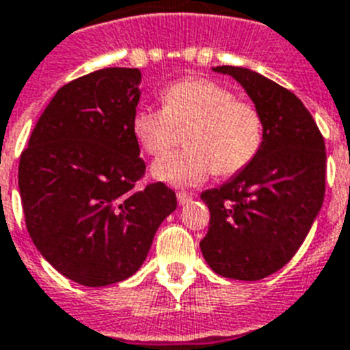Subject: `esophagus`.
Segmentation results:
<instances>
[{"label": "esophagus", "instance_id": "34e87169", "mask_svg": "<svg viewBox=\"0 0 350 350\" xmlns=\"http://www.w3.org/2000/svg\"><path fill=\"white\" fill-rule=\"evenodd\" d=\"M192 201V194H187V192H178V203L187 204Z\"/></svg>", "mask_w": 350, "mask_h": 350}]
</instances>
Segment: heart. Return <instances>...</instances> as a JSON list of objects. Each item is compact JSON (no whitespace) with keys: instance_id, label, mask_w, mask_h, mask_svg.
Masks as SVG:
<instances>
[{"instance_id":"b5f03b06","label":"heart","mask_w":350,"mask_h":350,"mask_svg":"<svg viewBox=\"0 0 350 350\" xmlns=\"http://www.w3.org/2000/svg\"><path fill=\"white\" fill-rule=\"evenodd\" d=\"M163 107L144 106L133 115V135L150 156L165 154L187 131V149L152 165L156 180L196 187L217 172L234 176L255 160L264 140V120L252 102L210 79H187L161 93Z\"/></svg>"}]
</instances>
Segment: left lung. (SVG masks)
Returning <instances> with one entry per match:
<instances>
[{
  "label": "left lung",
  "instance_id": "8db88e82",
  "mask_svg": "<svg viewBox=\"0 0 350 350\" xmlns=\"http://www.w3.org/2000/svg\"><path fill=\"white\" fill-rule=\"evenodd\" d=\"M246 90L264 120L262 147L239 174L204 190L208 232L200 243L215 273L260 280L291 260L325 194V144L295 93L248 68L217 66Z\"/></svg>",
  "mask_w": 350,
  "mask_h": 350
}]
</instances>
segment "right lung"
<instances>
[{"mask_svg":"<svg viewBox=\"0 0 350 350\" xmlns=\"http://www.w3.org/2000/svg\"><path fill=\"white\" fill-rule=\"evenodd\" d=\"M140 70L104 68L68 82L19 158V194L36 248L90 288L138 271L161 221L176 210L165 183L138 189L146 161L133 135Z\"/></svg>","mask_w":350,"mask_h":350,"instance_id":"1","label":"right lung"}]
</instances>
